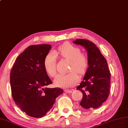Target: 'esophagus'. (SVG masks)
Listing matches in <instances>:
<instances>
[{
    "instance_id": "1",
    "label": "esophagus",
    "mask_w": 128,
    "mask_h": 128,
    "mask_svg": "<svg viewBox=\"0 0 128 128\" xmlns=\"http://www.w3.org/2000/svg\"><path fill=\"white\" fill-rule=\"evenodd\" d=\"M64 92H66V93H72V90H69V89H66L64 90Z\"/></svg>"
}]
</instances>
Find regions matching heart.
Masks as SVG:
<instances>
[{
    "label": "heart",
    "instance_id": "1",
    "mask_svg": "<svg viewBox=\"0 0 128 128\" xmlns=\"http://www.w3.org/2000/svg\"><path fill=\"white\" fill-rule=\"evenodd\" d=\"M69 62L68 72L66 75H59L54 80L57 86L67 88L74 86L79 81V77L77 72L84 74L88 67V60L85 54L81 53L80 49L69 43H65L60 47L57 51L50 52L44 58V67L47 74L51 77L56 74V56Z\"/></svg>",
    "mask_w": 128,
    "mask_h": 128
}]
</instances>
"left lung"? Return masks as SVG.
Returning <instances> with one entry per match:
<instances>
[{"mask_svg": "<svg viewBox=\"0 0 128 128\" xmlns=\"http://www.w3.org/2000/svg\"><path fill=\"white\" fill-rule=\"evenodd\" d=\"M73 43L79 44L88 52V68L83 81L77 89L83 94L80 104L84 108H97L108 97L110 73L107 60L94 43L88 40L77 39Z\"/></svg>", "mask_w": 128, "mask_h": 128, "instance_id": "obj_1", "label": "left lung"}]
</instances>
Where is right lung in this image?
<instances>
[{
    "instance_id": "add662e5",
    "label": "right lung",
    "mask_w": 128,
    "mask_h": 128,
    "mask_svg": "<svg viewBox=\"0 0 128 128\" xmlns=\"http://www.w3.org/2000/svg\"><path fill=\"white\" fill-rule=\"evenodd\" d=\"M50 44L29 46L16 58L10 72L12 98L28 115L41 118L52 108L56 97L63 93L60 88H47L52 84L44 67Z\"/></svg>"
}]
</instances>
